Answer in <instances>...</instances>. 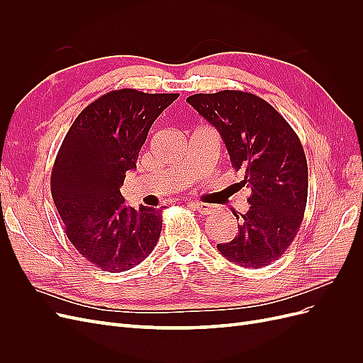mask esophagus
<instances>
[{"mask_svg": "<svg viewBox=\"0 0 363 363\" xmlns=\"http://www.w3.org/2000/svg\"><path fill=\"white\" fill-rule=\"evenodd\" d=\"M191 206L201 215H211L216 211V206L207 204V203H200V201H194V203H191Z\"/></svg>", "mask_w": 363, "mask_h": 363, "instance_id": "esophagus-1", "label": "esophagus"}]
</instances>
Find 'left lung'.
Masks as SVG:
<instances>
[{"label": "left lung", "instance_id": "obj_1", "mask_svg": "<svg viewBox=\"0 0 363 363\" xmlns=\"http://www.w3.org/2000/svg\"><path fill=\"white\" fill-rule=\"evenodd\" d=\"M221 135L230 162L244 172L250 211L236 216L238 236L216 248L244 268L281 257L296 236L307 203V160L301 142L276 108L255 94L221 91L186 98Z\"/></svg>", "mask_w": 363, "mask_h": 363}]
</instances>
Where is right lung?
Returning a JSON list of instances; mask_svg holds the SVG:
<instances>
[{
  "label": "right lung",
  "instance_id": "obj_1",
  "mask_svg": "<svg viewBox=\"0 0 363 363\" xmlns=\"http://www.w3.org/2000/svg\"><path fill=\"white\" fill-rule=\"evenodd\" d=\"M179 94L112 91L75 118L51 172V195L75 250L108 272L135 268L155 250L162 208L127 206L119 188L157 116Z\"/></svg>",
  "mask_w": 363,
  "mask_h": 363
}]
</instances>
